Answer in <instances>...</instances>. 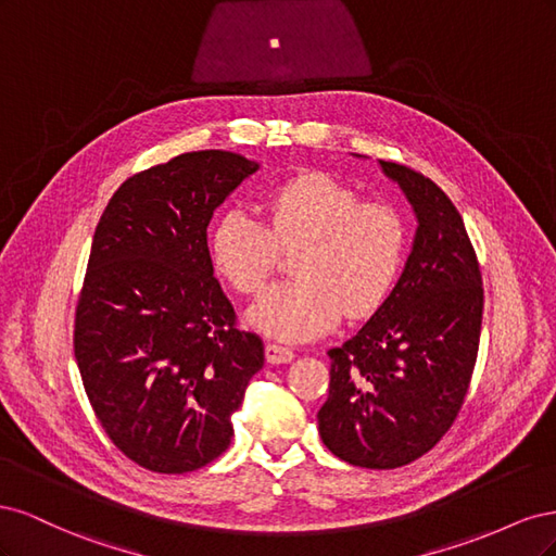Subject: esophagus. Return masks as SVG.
Here are the masks:
<instances>
[{
  "label": "esophagus",
  "instance_id": "1",
  "mask_svg": "<svg viewBox=\"0 0 556 556\" xmlns=\"http://www.w3.org/2000/svg\"><path fill=\"white\" fill-rule=\"evenodd\" d=\"M264 355H266L268 364H288V362L294 359V350L278 345V343H268L266 350H264Z\"/></svg>",
  "mask_w": 556,
  "mask_h": 556
}]
</instances>
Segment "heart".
<instances>
[{"label":"heart","mask_w":556,"mask_h":556,"mask_svg":"<svg viewBox=\"0 0 556 556\" xmlns=\"http://www.w3.org/2000/svg\"><path fill=\"white\" fill-rule=\"evenodd\" d=\"M266 225L245 211H227L208 231V255L233 290L257 294L280 248L296 280L274 285L248 323L285 341L329 331L341 315L368 317L392 294L410 248L406 217L384 201L359 194L323 172L285 180L262 197Z\"/></svg>","instance_id":"obj_1"}]
</instances>
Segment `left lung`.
I'll list each match as a JSON object with an SVG mask.
<instances>
[{"mask_svg":"<svg viewBox=\"0 0 556 556\" xmlns=\"http://www.w3.org/2000/svg\"><path fill=\"white\" fill-rule=\"evenodd\" d=\"M417 215L406 268L371 319L327 355L323 443L362 468H399L439 443L459 415L482 327V276L459 211L431 178L396 162Z\"/></svg>","mask_w":556,"mask_h":556,"instance_id":"1","label":"left lung"}]
</instances>
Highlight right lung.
Wrapping results in <instances>:
<instances>
[{
    "mask_svg": "<svg viewBox=\"0 0 556 556\" xmlns=\"http://www.w3.org/2000/svg\"><path fill=\"white\" fill-rule=\"evenodd\" d=\"M260 169L199 150L134 174L92 239L76 306L74 355L113 445L155 473H188L229 447L231 415L264 366L213 278V211Z\"/></svg>",
    "mask_w": 556,
    "mask_h": 556,
    "instance_id": "right-lung-1",
    "label": "right lung"
}]
</instances>
